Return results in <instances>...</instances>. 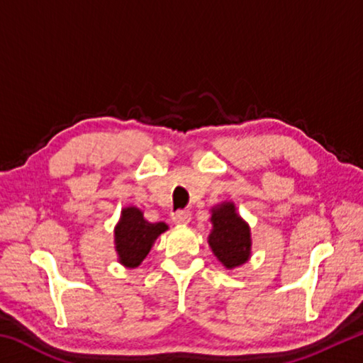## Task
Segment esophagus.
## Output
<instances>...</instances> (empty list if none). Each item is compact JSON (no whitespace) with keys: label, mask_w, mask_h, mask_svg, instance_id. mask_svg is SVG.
<instances>
[{"label":"esophagus","mask_w":363,"mask_h":363,"mask_svg":"<svg viewBox=\"0 0 363 363\" xmlns=\"http://www.w3.org/2000/svg\"><path fill=\"white\" fill-rule=\"evenodd\" d=\"M173 220H174V224H181V225L189 224L190 223V211H187V210L176 211L173 214Z\"/></svg>","instance_id":"obj_1"}]
</instances>
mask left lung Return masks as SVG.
Here are the masks:
<instances>
[{"instance_id": "left-lung-1", "label": "left lung", "mask_w": 363, "mask_h": 363, "mask_svg": "<svg viewBox=\"0 0 363 363\" xmlns=\"http://www.w3.org/2000/svg\"><path fill=\"white\" fill-rule=\"evenodd\" d=\"M211 232L208 243L225 269H235L250 259V225L237 214L232 201H224L211 210Z\"/></svg>"}]
</instances>
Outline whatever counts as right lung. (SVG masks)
I'll return each instance as SVG.
<instances>
[{
  "mask_svg": "<svg viewBox=\"0 0 363 363\" xmlns=\"http://www.w3.org/2000/svg\"><path fill=\"white\" fill-rule=\"evenodd\" d=\"M168 230L164 223H149L136 206H128L115 227V250L125 267L134 269L149 255L160 233Z\"/></svg>",
  "mask_w": 363,
  "mask_h": 363,
  "instance_id": "1",
  "label": "right lung"
}]
</instances>
